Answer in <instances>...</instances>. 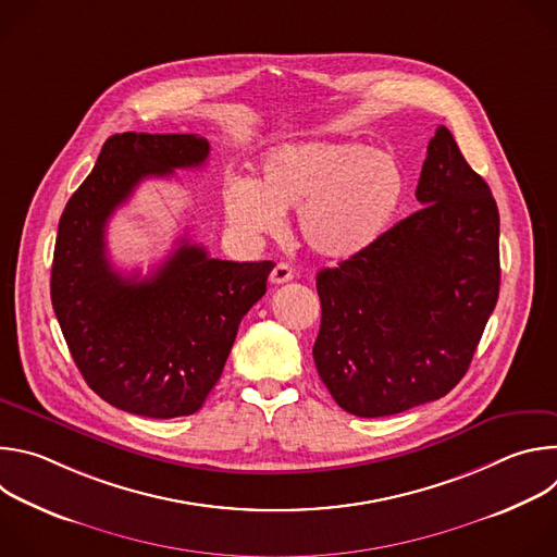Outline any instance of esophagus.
Instances as JSON below:
<instances>
[{
    "instance_id": "1",
    "label": "esophagus",
    "mask_w": 557,
    "mask_h": 557,
    "mask_svg": "<svg viewBox=\"0 0 557 557\" xmlns=\"http://www.w3.org/2000/svg\"><path fill=\"white\" fill-rule=\"evenodd\" d=\"M271 284H286V282H290L293 280V269L288 267V264H284V262H280V264H275L273 267V271H271Z\"/></svg>"
}]
</instances>
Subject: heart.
<instances>
[{
	"label": "heart",
	"mask_w": 557,
	"mask_h": 557,
	"mask_svg": "<svg viewBox=\"0 0 557 557\" xmlns=\"http://www.w3.org/2000/svg\"><path fill=\"white\" fill-rule=\"evenodd\" d=\"M406 196L399 158L355 140H306L271 149L260 181H233L224 191L228 222L249 237L277 233L297 211L301 243L324 260L368 251Z\"/></svg>",
	"instance_id": "heart-1"
}]
</instances>
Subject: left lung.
Returning a JSON list of instances; mask_svg holds the SVG:
<instances>
[{
	"instance_id": "left-lung-1",
	"label": "left lung",
	"mask_w": 557,
	"mask_h": 557,
	"mask_svg": "<svg viewBox=\"0 0 557 557\" xmlns=\"http://www.w3.org/2000/svg\"><path fill=\"white\" fill-rule=\"evenodd\" d=\"M417 213L317 273V372L339 408L376 419L445 396L467 372L500 290V218L490 185L438 127Z\"/></svg>"
}]
</instances>
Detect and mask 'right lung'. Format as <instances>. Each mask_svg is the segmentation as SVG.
I'll list each match as a JSON object with an SVG mask.
<instances>
[{
  "label": "right lung",
  "mask_w": 557,
  "mask_h": 557,
  "mask_svg": "<svg viewBox=\"0 0 557 557\" xmlns=\"http://www.w3.org/2000/svg\"><path fill=\"white\" fill-rule=\"evenodd\" d=\"M207 156L198 134H114L59 220L50 297L61 333L86 383L129 414L198 412L243 317L267 293L273 262L215 260L187 237L143 280L108 258V220L136 185L202 168Z\"/></svg>",
  "instance_id": "add662e5"
}]
</instances>
